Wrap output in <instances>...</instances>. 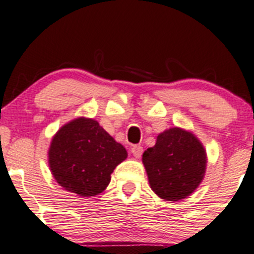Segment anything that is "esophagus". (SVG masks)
I'll return each instance as SVG.
<instances>
[{"instance_id": "1", "label": "esophagus", "mask_w": 254, "mask_h": 254, "mask_svg": "<svg viewBox=\"0 0 254 254\" xmlns=\"http://www.w3.org/2000/svg\"><path fill=\"white\" fill-rule=\"evenodd\" d=\"M131 153L135 158H140L142 153H143V148H142L141 146H137V144H136V146L131 147Z\"/></svg>"}]
</instances>
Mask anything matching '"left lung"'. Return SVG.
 <instances>
[{
  "mask_svg": "<svg viewBox=\"0 0 254 254\" xmlns=\"http://www.w3.org/2000/svg\"><path fill=\"white\" fill-rule=\"evenodd\" d=\"M142 163L152 190L161 199L178 201L201 183L207 157L194 133L171 127L159 133L155 146L144 150Z\"/></svg>",
  "mask_w": 254,
  "mask_h": 254,
  "instance_id": "obj_1",
  "label": "left lung"
}]
</instances>
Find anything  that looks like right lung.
<instances>
[{
  "label": "right lung",
  "mask_w": 254,
  "mask_h": 254,
  "mask_svg": "<svg viewBox=\"0 0 254 254\" xmlns=\"http://www.w3.org/2000/svg\"><path fill=\"white\" fill-rule=\"evenodd\" d=\"M127 157V149L95 119H73L54 135L48 152L57 182L79 196H95L111 182V174Z\"/></svg>",
  "instance_id": "obj_1"
}]
</instances>
